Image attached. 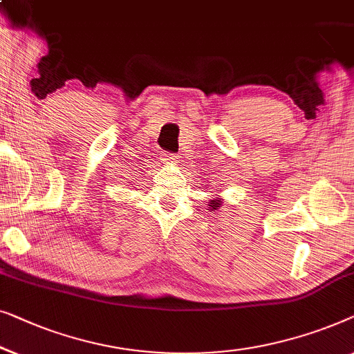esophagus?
<instances>
[{"mask_svg": "<svg viewBox=\"0 0 354 354\" xmlns=\"http://www.w3.org/2000/svg\"><path fill=\"white\" fill-rule=\"evenodd\" d=\"M162 160L167 163H175L178 162V158L176 156H173V153H162Z\"/></svg>", "mask_w": 354, "mask_h": 354, "instance_id": "1", "label": "esophagus"}]
</instances>
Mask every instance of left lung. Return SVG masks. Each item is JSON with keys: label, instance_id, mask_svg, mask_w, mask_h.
Returning a JSON list of instances; mask_svg holds the SVG:
<instances>
[{"label": "left lung", "instance_id": "obj_1", "mask_svg": "<svg viewBox=\"0 0 354 354\" xmlns=\"http://www.w3.org/2000/svg\"><path fill=\"white\" fill-rule=\"evenodd\" d=\"M220 202L221 201H218V198H215V201H210V205H208V207H210L212 210H215L216 207H220Z\"/></svg>", "mask_w": 354, "mask_h": 354}]
</instances>
